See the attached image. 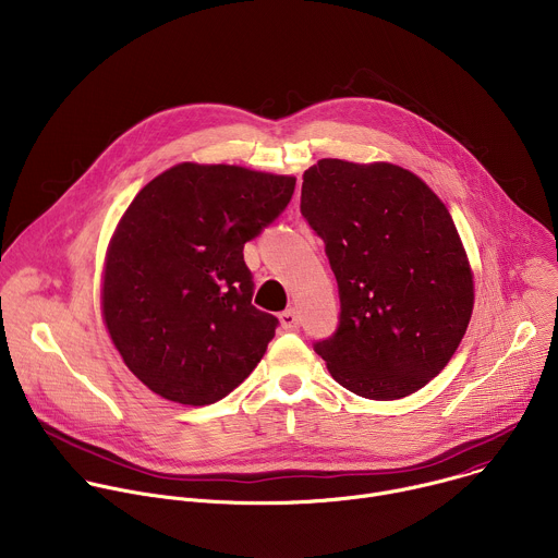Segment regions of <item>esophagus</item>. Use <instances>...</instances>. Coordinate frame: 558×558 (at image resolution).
Here are the masks:
<instances>
[{"label":"esophagus","instance_id":"esophagus-1","mask_svg":"<svg viewBox=\"0 0 558 558\" xmlns=\"http://www.w3.org/2000/svg\"><path fill=\"white\" fill-rule=\"evenodd\" d=\"M280 323H282V329L287 331H295L300 327V317L295 313V308H287L280 313Z\"/></svg>","mask_w":558,"mask_h":558}]
</instances>
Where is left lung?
Returning <instances> with one entry per match:
<instances>
[{
    "mask_svg": "<svg viewBox=\"0 0 558 558\" xmlns=\"http://www.w3.org/2000/svg\"><path fill=\"white\" fill-rule=\"evenodd\" d=\"M300 211L338 280V329L313 344L333 379L379 402L426 386L457 351L474 300L446 205L409 170L323 158L302 177Z\"/></svg>",
    "mask_w": 558,
    "mask_h": 558,
    "instance_id": "obj_1",
    "label": "left lung"
}]
</instances>
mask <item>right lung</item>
<instances>
[{"label":"right lung","instance_id":"obj_1","mask_svg":"<svg viewBox=\"0 0 558 558\" xmlns=\"http://www.w3.org/2000/svg\"><path fill=\"white\" fill-rule=\"evenodd\" d=\"M293 190V177L181 163L136 194L110 243L104 317L149 390L205 407L256 368L280 323L252 304L243 250Z\"/></svg>","mask_w":558,"mask_h":558}]
</instances>
